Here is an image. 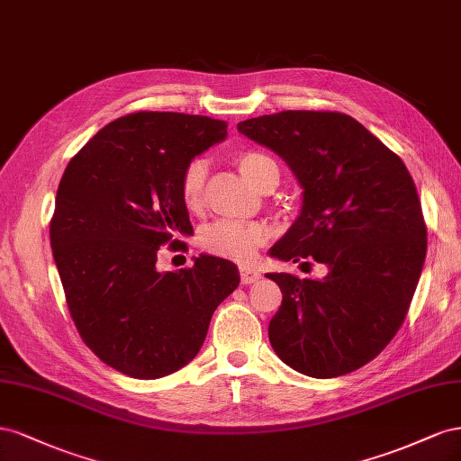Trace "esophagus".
<instances>
[{
	"instance_id": "1",
	"label": "esophagus",
	"mask_w": 461,
	"mask_h": 461,
	"mask_svg": "<svg viewBox=\"0 0 461 461\" xmlns=\"http://www.w3.org/2000/svg\"><path fill=\"white\" fill-rule=\"evenodd\" d=\"M240 276H241V284L249 285V284H255L260 280V274L251 268V267H240Z\"/></svg>"
}]
</instances>
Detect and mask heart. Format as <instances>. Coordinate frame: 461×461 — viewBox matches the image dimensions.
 <instances>
[{
    "label": "heart",
    "instance_id": "heart-1",
    "mask_svg": "<svg viewBox=\"0 0 461 461\" xmlns=\"http://www.w3.org/2000/svg\"><path fill=\"white\" fill-rule=\"evenodd\" d=\"M235 164L241 176L253 183L260 191L280 183V166L274 158L260 150H241L235 154ZM208 177V166L201 158L191 160L181 174V199L189 210H199L204 199ZM265 230L258 223H241L221 220L208 226L201 233V247L208 255L230 258V260H249L258 245L265 241Z\"/></svg>",
    "mask_w": 461,
    "mask_h": 461
}]
</instances>
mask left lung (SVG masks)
I'll return each mask as SVG.
<instances>
[{"label":"left lung","mask_w":461,"mask_h":461,"mask_svg":"<svg viewBox=\"0 0 461 461\" xmlns=\"http://www.w3.org/2000/svg\"><path fill=\"white\" fill-rule=\"evenodd\" d=\"M282 156L303 208L270 255L326 265L321 280L267 274L282 289L268 324L276 355L312 378L373 361L396 336L427 255V223L402 158L339 112L287 110L238 125Z\"/></svg>","instance_id":"8db88e82"}]
</instances>
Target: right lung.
<instances>
[{
    "mask_svg": "<svg viewBox=\"0 0 461 461\" xmlns=\"http://www.w3.org/2000/svg\"><path fill=\"white\" fill-rule=\"evenodd\" d=\"M206 115L137 112L108 123L68 164L50 241L71 319L112 369L152 380L194 359L216 307L240 285L233 262L201 255L160 272V247L191 235L181 174L226 139Z\"/></svg>",
    "mask_w": 461,
    "mask_h": 461,
    "instance_id": "add662e5",
    "label": "right lung"
}]
</instances>
